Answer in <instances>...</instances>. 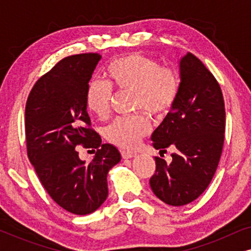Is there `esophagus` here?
<instances>
[{
    "label": "esophagus",
    "mask_w": 251,
    "mask_h": 251,
    "mask_svg": "<svg viewBox=\"0 0 251 251\" xmlns=\"http://www.w3.org/2000/svg\"><path fill=\"white\" fill-rule=\"evenodd\" d=\"M136 156L135 152H130V151H122V157L123 159H131V157Z\"/></svg>",
    "instance_id": "esophagus-1"
}]
</instances>
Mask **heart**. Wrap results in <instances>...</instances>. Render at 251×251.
Wrapping results in <instances>:
<instances>
[{
    "label": "heart",
    "mask_w": 251,
    "mask_h": 251,
    "mask_svg": "<svg viewBox=\"0 0 251 251\" xmlns=\"http://www.w3.org/2000/svg\"><path fill=\"white\" fill-rule=\"evenodd\" d=\"M107 82L91 81L85 91V105L92 114L106 119L111 112L112 89L132 91V109H144L154 116L166 115L179 95V77L169 67L160 66L152 58L128 53L116 58L105 70ZM151 130L144 112L114 120L105 130L109 142L122 149H135Z\"/></svg>",
    "instance_id": "b5f03b06"
}]
</instances>
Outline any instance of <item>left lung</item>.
I'll return each instance as SVG.
<instances>
[{
    "label": "left lung",
    "instance_id": "1",
    "mask_svg": "<svg viewBox=\"0 0 251 251\" xmlns=\"http://www.w3.org/2000/svg\"><path fill=\"white\" fill-rule=\"evenodd\" d=\"M179 66V95L151 137L153 147L160 152L176 149L170 163L155 157V173L150 179L153 193L174 207L191 203L209 186L225 138L221 85L193 53L181 58Z\"/></svg>",
    "mask_w": 251,
    "mask_h": 251
}]
</instances>
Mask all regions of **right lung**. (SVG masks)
<instances>
[{"instance_id": "add662e5", "label": "right lung", "mask_w": 251, "mask_h": 251, "mask_svg": "<svg viewBox=\"0 0 251 251\" xmlns=\"http://www.w3.org/2000/svg\"><path fill=\"white\" fill-rule=\"evenodd\" d=\"M99 53L68 56L42 75L25 108L27 155L51 199L74 215L97 210L108 195L107 174L121 154L91 128L85 91ZM96 151L89 164L76 146Z\"/></svg>"}]
</instances>
